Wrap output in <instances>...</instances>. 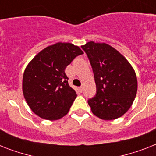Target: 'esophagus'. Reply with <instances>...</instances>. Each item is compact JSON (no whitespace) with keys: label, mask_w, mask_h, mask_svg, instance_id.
Returning a JSON list of instances; mask_svg holds the SVG:
<instances>
[{"label":"esophagus","mask_w":156,"mask_h":156,"mask_svg":"<svg viewBox=\"0 0 156 156\" xmlns=\"http://www.w3.org/2000/svg\"><path fill=\"white\" fill-rule=\"evenodd\" d=\"M83 86H81V87H79V90H80V92H82V91H83Z\"/></svg>","instance_id":"34e87169"}]
</instances>
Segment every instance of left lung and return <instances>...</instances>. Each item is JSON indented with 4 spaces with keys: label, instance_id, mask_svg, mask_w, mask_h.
<instances>
[{
    "label": "left lung",
    "instance_id": "1",
    "mask_svg": "<svg viewBox=\"0 0 156 156\" xmlns=\"http://www.w3.org/2000/svg\"><path fill=\"white\" fill-rule=\"evenodd\" d=\"M81 48L89 59L96 84V96L87 101L92 113L104 120L121 117L136 98V72L127 59L108 44L90 41Z\"/></svg>",
    "mask_w": 156,
    "mask_h": 156
}]
</instances>
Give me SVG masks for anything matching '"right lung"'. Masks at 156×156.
Masks as SVG:
<instances>
[{"instance_id": "obj_1", "label": "right lung", "mask_w": 156, "mask_h": 156, "mask_svg": "<svg viewBox=\"0 0 156 156\" xmlns=\"http://www.w3.org/2000/svg\"><path fill=\"white\" fill-rule=\"evenodd\" d=\"M83 53L78 46L58 42L41 50L28 64L23 75V95L36 115L56 120L68 114L77 95L64 70Z\"/></svg>"}]
</instances>
